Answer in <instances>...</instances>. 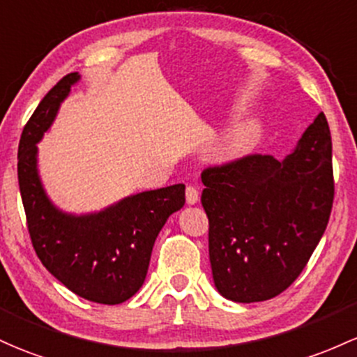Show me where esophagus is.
Returning <instances> with one entry per match:
<instances>
[{
  "mask_svg": "<svg viewBox=\"0 0 357 357\" xmlns=\"http://www.w3.org/2000/svg\"><path fill=\"white\" fill-rule=\"evenodd\" d=\"M199 199V193L195 186H186V203L188 205H195L198 203Z\"/></svg>",
  "mask_w": 357,
  "mask_h": 357,
  "instance_id": "34e87169",
  "label": "esophagus"
}]
</instances>
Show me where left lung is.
<instances>
[{
  "instance_id": "8db88e82",
  "label": "left lung",
  "mask_w": 357,
  "mask_h": 357,
  "mask_svg": "<svg viewBox=\"0 0 357 357\" xmlns=\"http://www.w3.org/2000/svg\"><path fill=\"white\" fill-rule=\"evenodd\" d=\"M215 287L225 298H274L300 276L334 203L331 128L319 113L284 160L249 154L202 172Z\"/></svg>"
}]
</instances>
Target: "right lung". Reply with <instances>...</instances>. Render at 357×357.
<instances>
[{
  "label": "right lung",
  "instance_id": "add662e5",
  "mask_svg": "<svg viewBox=\"0 0 357 357\" xmlns=\"http://www.w3.org/2000/svg\"><path fill=\"white\" fill-rule=\"evenodd\" d=\"M79 74L70 73L44 96L18 146V185L38 259L70 291L103 305L132 298L144 284L152 248L171 213L185 205V185L144 191L105 211L73 217L56 210L37 174V146Z\"/></svg>",
  "mask_w": 357,
  "mask_h": 357
}]
</instances>
